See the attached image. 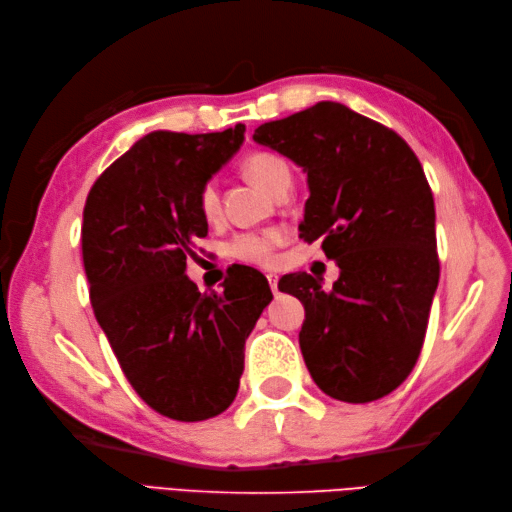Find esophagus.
Returning a JSON list of instances; mask_svg holds the SVG:
<instances>
[{"label": "esophagus", "mask_w": 512, "mask_h": 512, "mask_svg": "<svg viewBox=\"0 0 512 512\" xmlns=\"http://www.w3.org/2000/svg\"><path fill=\"white\" fill-rule=\"evenodd\" d=\"M267 280H269V286H271L273 294H277V282H280V277H277L275 273H269V275H267Z\"/></svg>", "instance_id": "1"}]
</instances>
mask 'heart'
<instances>
[{
	"label": "heart",
	"instance_id": "1",
	"mask_svg": "<svg viewBox=\"0 0 512 512\" xmlns=\"http://www.w3.org/2000/svg\"><path fill=\"white\" fill-rule=\"evenodd\" d=\"M243 170L247 177L267 192L273 190V185L284 173H290L288 164L282 158H277L267 151H258V153H252L250 158H245ZM198 211L209 222L220 215V192L215 181H207L203 183V188H200ZM277 243H280V232L275 230L243 232V235H237L230 241L228 254L235 260L250 262V265H269Z\"/></svg>",
	"mask_w": 512,
	"mask_h": 512
}]
</instances>
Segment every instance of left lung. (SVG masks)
<instances>
[{
	"mask_svg": "<svg viewBox=\"0 0 512 512\" xmlns=\"http://www.w3.org/2000/svg\"><path fill=\"white\" fill-rule=\"evenodd\" d=\"M254 141L305 170L299 237L320 241L339 267L329 292L307 273L277 284L305 307L299 346L309 374L348 404L389 395L421 354L440 280L421 162L397 132L339 102L262 123Z\"/></svg>",
	"mask_w": 512,
	"mask_h": 512,
	"instance_id": "obj_1",
	"label": "left lung"
}]
</instances>
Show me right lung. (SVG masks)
Masks as SVG:
<instances>
[{
  "instance_id": "obj_1",
  "label": "right lung",
  "mask_w": 512,
  "mask_h": 512,
  "mask_svg": "<svg viewBox=\"0 0 512 512\" xmlns=\"http://www.w3.org/2000/svg\"><path fill=\"white\" fill-rule=\"evenodd\" d=\"M224 132H151L108 166L83 209V265L91 307L132 389L173 421L222 414L239 391L245 339L273 294L239 267L224 292L200 294L185 275L194 239L207 237L198 192L243 143Z\"/></svg>"
}]
</instances>
